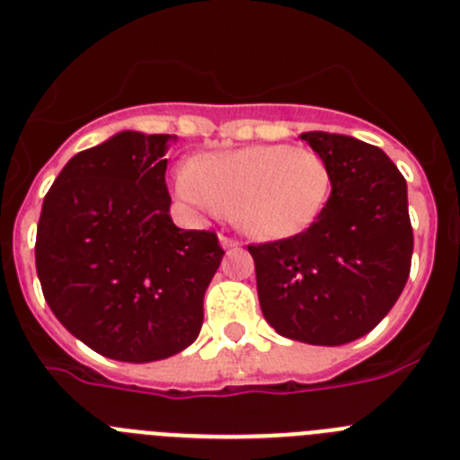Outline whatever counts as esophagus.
<instances>
[{"mask_svg": "<svg viewBox=\"0 0 460 460\" xmlns=\"http://www.w3.org/2000/svg\"><path fill=\"white\" fill-rule=\"evenodd\" d=\"M218 242H221L223 249H237V246H242V242H239V239L227 237V234H221V237H218Z\"/></svg>", "mask_w": 460, "mask_h": 460, "instance_id": "obj_1", "label": "esophagus"}]
</instances>
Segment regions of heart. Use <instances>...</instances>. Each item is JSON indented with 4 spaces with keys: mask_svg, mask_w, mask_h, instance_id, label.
Masks as SVG:
<instances>
[{
    "mask_svg": "<svg viewBox=\"0 0 460 460\" xmlns=\"http://www.w3.org/2000/svg\"><path fill=\"white\" fill-rule=\"evenodd\" d=\"M174 189L198 214L233 211L246 234L280 242L299 237L323 217L332 198V170L311 147L253 145L181 168Z\"/></svg>",
    "mask_w": 460,
    "mask_h": 460,
    "instance_id": "b5f03b06",
    "label": "heart"
}]
</instances>
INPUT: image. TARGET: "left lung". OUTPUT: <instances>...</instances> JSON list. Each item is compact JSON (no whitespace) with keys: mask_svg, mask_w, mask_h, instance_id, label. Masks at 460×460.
Wrapping results in <instances>:
<instances>
[{"mask_svg":"<svg viewBox=\"0 0 460 460\" xmlns=\"http://www.w3.org/2000/svg\"><path fill=\"white\" fill-rule=\"evenodd\" d=\"M302 140L327 161L332 198L299 237L249 246L260 308L286 339L343 345L368 334L403 292L412 262L408 186L368 142L324 131Z\"/></svg>","mask_w":460,"mask_h":460,"instance_id":"8db88e82","label":"left lung"}]
</instances>
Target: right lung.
Returning a JSON list of instances; mask_svg holds the SVG:
<instances>
[{
  "label": "right lung",
  "mask_w": 460,
  "mask_h": 460,
  "mask_svg": "<svg viewBox=\"0 0 460 460\" xmlns=\"http://www.w3.org/2000/svg\"><path fill=\"white\" fill-rule=\"evenodd\" d=\"M174 136L121 131L64 165L36 230V274L57 320L93 352L145 364L189 348L226 251L181 230L165 186Z\"/></svg>",
  "instance_id": "1"
}]
</instances>
